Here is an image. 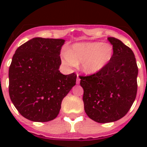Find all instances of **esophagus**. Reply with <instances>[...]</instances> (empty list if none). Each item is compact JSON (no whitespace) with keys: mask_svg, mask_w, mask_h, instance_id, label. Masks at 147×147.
Segmentation results:
<instances>
[{"mask_svg":"<svg viewBox=\"0 0 147 147\" xmlns=\"http://www.w3.org/2000/svg\"><path fill=\"white\" fill-rule=\"evenodd\" d=\"M80 82V76H79V74H77V77H76V84L79 85Z\"/></svg>","mask_w":147,"mask_h":147,"instance_id":"34e87169","label":"esophagus"}]
</instances>
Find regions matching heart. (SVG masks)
<instances>
[{"label":"heart","instance_id":"obj_1","mask_svg":"<svg viewBox=\"0 0 147 147\" xmlns=\"http://www.w3.org/2000/svg\"><path fill=\"white\" fill-rule=\"evenodd\" d=\"M113 56V48L110 43L100 42H79L71 46L62 54V62L67 67L80 64L85 74L99 72L110 63Z\"/></svg>","mask_w":147,"mask_h":147}]
</instances>
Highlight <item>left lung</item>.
<instances>
[{
    "label": "left lung",
    "mask_w": 147,
    "mask_h": 147,
    "mask_svg": "<svg viewBox=\"0 0 147 147\" xmlns=\"http://www.w3.org/2000/svg\"><path fill=\"white\" fill-rule=\"evenodd\" d=\"M107 40L113 48L110 63L95 74L80 76L85 113L102 124L124 117L136 99L138 88V69L134 53L115 37Z\"/></svg>",
    "instance_id": "8db88e82"
}]
</instances>
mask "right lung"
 <instances>
[{"label":"right lung","instance_id":"add662e5","mask_svg":"<svg viewBox=\"0 0 147 147\" xmlns=\"http://www.w3.org/2000/svg\"><path fill=\"white\" fill-rule=\"evenodd\" d=\"M62 39L35 37L17 49L9 70L11 101L23 117L32 121L55 119L61 104L76 85L74 73L59 71Z\"/></svg>","mask_w":147,"mask_h":147}]
</instances>
